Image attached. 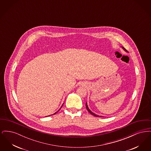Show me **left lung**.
<instances>
[{
    "label": "left lung",
    "instance_id": "obj_1",
    "mask_svg": "<svg viewBox=\"0 0 151 151\" xmlns=\"http://www.w3.org/2000/svg\"><path fill=\"white\" fill-rule=\"evenodd\" d=\"M122 48L124 50H126L123 47H122ZM86 109H87V110L89 111V113H91L92 115H94V116H97V117H99V116H100V115H97V114H94V113H93L92 111H91V110L89 109V108H88V105H87V103L86 102Z\"/></svg>",
    "mask_w": 151,
    "mask_h": 151
}]
</instances>
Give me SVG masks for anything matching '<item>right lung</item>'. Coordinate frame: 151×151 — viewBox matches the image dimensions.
<instances>
[{"instance_id": "right-lung-1", "label": "right lung", "mask_w": 151, "mask_h": 151, "mask_svg": "<svg viewBox=\"0 0 151 151\" xmlns=\"http://www.w3.org/2000/svg\"><path fill=\"white\" fill-rule=\"evenodd\" d=\"M63 105H62V106H63ZM62 106H61V108H62ZM59 110H58V111H59ZM57 111V112H58ZM57 112H56V113H54V114H56V113H57ZM49 116H50V115H49Z\"/></svg>"}]
</instances>
